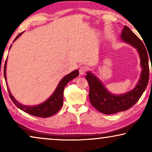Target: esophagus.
Wrapping results in <instances>:
<instances>
[{
  "label": "esophagus",
  "mask_w": 152,
  "mask_h": 152,
  "mask_svg": "<svg viewBox=\"0 0 152 152\" xmlns=\"http://www.w3.org/2000/svg\"><path fill=\"white\" fill-rule=\"evenodd\" d=\"M87 70V68L86 67H84V66H82L80 68V70H79V72H80V74L81 75H83L85 74V72H86Z\"/></svg>",
  "instance_id": "1"
}]
</instances>
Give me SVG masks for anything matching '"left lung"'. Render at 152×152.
<instances>
[{
  "label": "left lung",
  "mask_w": 152,
  "mask_h": 152,
  "mask_svg": "<svg viewBox=\"0 0 152 152\" xmlns=\"http://www.w3.org/2000/svg\"><path fill=\"white\" fill-rule=\"evenodd\" d=\"M120 39L135 48L140 59L142 70L140 80L134 88L123 94L114 95L109 92L99 78L91 71L87 72L86 75L90 88L88 95L91 104L98 111L107 115L124 111L133 107L142 96L149 82V59L145 45L126 26H124L122 31Z\"/></svg>",
  "instance_id": "8db88e82"
}]
</instances>
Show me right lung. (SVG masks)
Here are the masks:
<instances>
[{
    "instance_id": "obj_1",
    "label": "right lung",
    "mask_w": 152,
    "mask_h": 152,
    "mask_svg": "<svg viewBox=\"0 0 152 152\" xmlns=\"http://www.w3.org/2000/svg\"><path fill=\"white\" fill-rule=\"evenodd\" d=\"M23 32L20 33L17 37H16L14 41H15L20 35H21ZM12 45L10 46V49L11 48ZM6 66H7V59H6L5 66H4V77H5V82L7 83L6 80ZM79 75V70L77 69L74 71L70 72V73L66 75L62 80L60 81L58 84L57 88L54 91V93L52 94L50 97L48 99H46L45 102H43L40 104L34 105V106H26L22 104L16 100V99L12 96V95L10 93V91L8 88L7 84V91L9 92V95L11 99L13 102L14 104L17 107L18 109H20L22 111H23L26 113H28L30 115L37 116V117L41 118H48L50 116L55 115L61 109L62 105L64 103V90L66 84H68L70 81L73 80Z\"/></svg>"
}]
</instances>
